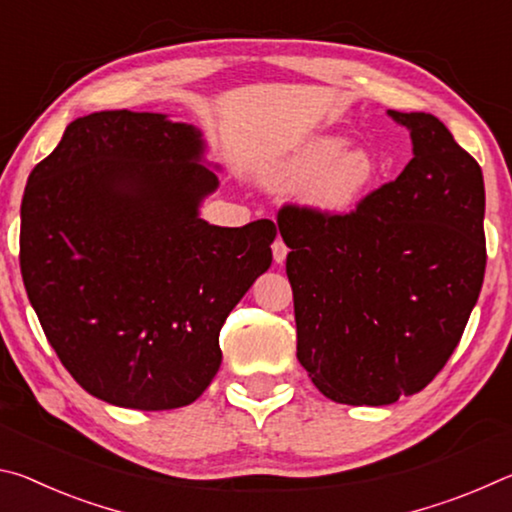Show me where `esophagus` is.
I'll return each mask as SVG.
<instances>
[{"label": "esophagus", "instance_id": "esophagus-1", "mask_svg": "<svg viewBox=\"0 0 512 512\" xmlns=\"http://www.w3.org/2000/svg\"><path fill=\"white\" fill-rule=\"evenodd\" d=\"M287 253H289V248H287V244H284V241L277 237L275 241H273V259H275V264H282L284 259H287Z\"/></svg>", "mask_w": 512, "mask_h": 512}]
</instances>
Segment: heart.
<instances>
[{"label":"heart","instance_id":"1","mask_svg":"<svg viewBox=\"0 0 512 512\" xmlns=\"http://www.w3.org/2000/svg\"><path fill=\"white\" fill-rule=\"evenodd\" d=\"M266 185L282 192L300 189L309 210L339 219L357 210L377 178V162L363 146H348V137L320 133L300 142L282 158L268 162Z\"/></svg>","mask_w":512,"mask_h":512}]
</instances>
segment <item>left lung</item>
<instances>
[{
    "instance_id": "1",
    "label": "left lung",
    "mask_w": 512,
    "mask_h": 512,
    "mask_svg": "<svg viewBox=\"0 0 512 512\" xmlns=\"http://www.w3.org/2000/svg\"><path fill=\"white\" fill-rule=\"evenodd\" d=\"M388 117L413 158L357 210L287 205L298 361L329 400L386 406L420 393L461 341L485 273L483 173L429 112Z\"/></svg>"
}]
</instances>
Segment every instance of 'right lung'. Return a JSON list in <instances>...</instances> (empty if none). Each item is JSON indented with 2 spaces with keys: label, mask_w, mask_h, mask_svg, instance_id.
Listing matches in <instances>:
<instances>
[{
  "label": "right lung",
  "mask_w": 512,
  "mask_h": 512,
  "mask_svg": "<svg viewBox=\"0 0 512 512\" xmlns=\"http://www.w3.org/2000/svg\"><path fill=\"white\" fill-rule=\"evenodd\" d=\"M205 151L196 126L160 112H92L24 189L31 307L69 375L121 409L198 400L221 366L225 318L273 262V221L201 219L219 189Z\"/></svg>",
  "instance_id": "1"
}]
</instances>
